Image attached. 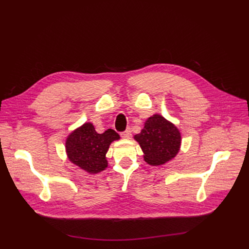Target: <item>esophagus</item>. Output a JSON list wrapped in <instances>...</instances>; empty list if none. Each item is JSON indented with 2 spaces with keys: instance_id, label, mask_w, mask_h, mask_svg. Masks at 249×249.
<instances>
[{
  "instance_id": "obj_1",
  "label": "esophagus",
  "mask_w": 249,
  "mask_h": 249,
  "mask_svg": "<svg viewBox=\"0 0 249 249\" xmlns=\"http://www.w3.org/2000/svg\"><path fill=\"white\" fill-rule=\"evenodd\" d=\"M122 137H123L124 139H131V137H132V132H131V130L127 129L126 131H124V133H122Z\"/></svg>"
}]
</instances>
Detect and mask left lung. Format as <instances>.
I'll return each instance as SVG.
<instances>
[{"label": "left lung", "instance_id": "left-lung-1", "mask_svg": "<svg viewBox=\"0 0 249 249\" xmlns=\"http://www.w3.org/2000/svg\"><path fill=\"white\" fill-rule=\"evenodd\" d=\"M134 139L143 152V159L152 166H160L177 157L182 144V135L175 124L159 113L148 117L144 127Z\"/></svg>", "mask_w": 249, "mask_h": 249}]
</instances>
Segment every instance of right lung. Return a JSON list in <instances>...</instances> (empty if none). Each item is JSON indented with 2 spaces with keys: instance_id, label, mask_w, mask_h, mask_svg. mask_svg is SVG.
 <instances>
[{
  "instance_id": "1",
  "label": "right lung",
  "mask_w": 249,
  "mask_h": 249,
  "mask_svg": "<svg viewBox=\"0 0 249 249\" xmlns=\"http://www.w3.org/2000/svg\"><path fill=\"white\" fill-rule=\"evenodd\" d=\"M119 139V135L112 129L99 134L91 123H85L66 137L67 159L89 175H95L108 167L106 154L111 143Z\"/></svg>"
}]
</instances>
